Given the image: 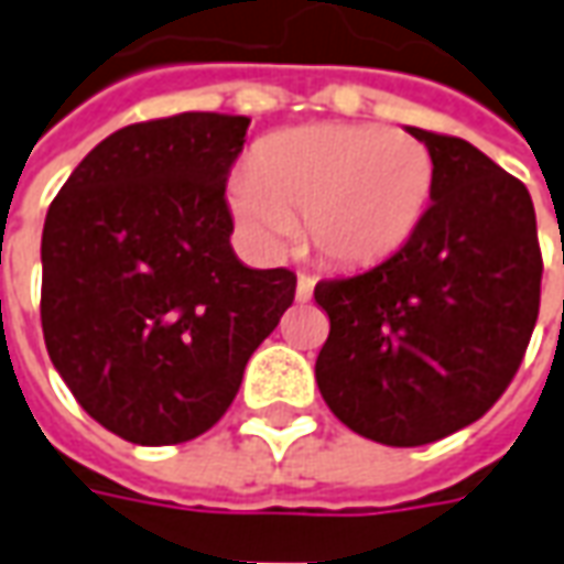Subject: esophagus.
<instances>
[{
  "mask_svg": "<svg viewBox=\"0 0 564 564\" xmlns=\"http://www.w3.org/2000/svg\"><path fill=\"white\" fill-rule=\"evenodd\" d=\"M314 278L311 274H299V281H295V299L299 302H308L311 295H314Z\"/></svg>",
  "mask_w": 564,
  "mask_h": 564,
  "instance_id": "34e87169",
  "label": "esophagus"
}]
</instances>
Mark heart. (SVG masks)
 <instances>
[{"label":"heart","instance_id":"b5f03b06","mask_svg":"<svg viewBox=\"0 0 564 564\" xmlns=\"http://www.w3.org/2000/svg\"><path fill=\"white\" fill-rule=\"evenodd\" d=\"M436 192V164L412 133L378 124H311L274 137L228 180V210L259 253H278L305 223L333 265H376L415 238Z\"/></svg>","mask_w":564,"mask_h":564}]
</instances>
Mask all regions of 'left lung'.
I'll use <instances>...</instances> for the list:
<instances>
[{
  "mask_svg": "<svg viewBox=\"0 0 564 564\" xmlns=\"http://www.w3.org/2000/svg\"><path fill=\"white\" fill-rule=\"evenodd\" d=\"M431 149L436 192L415 238L376 269L321 281L329 314L317 388L341 424L384 446H427L507 391L541 305L529 188L458 137Z\"/></svg>",
  "mask_w": 564,
  "mask_h": 564,
  "instance_id": "8db88e82",
  "label": "left lung"
}]
</instances>
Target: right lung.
Here are the masks:
<instances>
[{"instance_id": "right-lung-1", "label": "right lung", "mask_w": 564, "mask_h": 564, "mask_svg": "<svg viewBox=\"0 0 564 564\" xmlns=\"http://www.w3.org/2000/svg\"><path fill=\"white\" fill-rule=\"evenodd\" d=\"M247 116L128 124L82 159L42 231V333L90 419L137 446L210 431L293 305L295 274L231 250Z\"/></svg>"}]
</instances>
